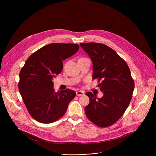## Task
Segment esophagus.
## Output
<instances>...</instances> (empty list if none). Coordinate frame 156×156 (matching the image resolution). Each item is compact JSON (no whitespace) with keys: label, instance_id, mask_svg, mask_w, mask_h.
Here are the masks:
<instances>
[{"label":"esophagus","instance_id":"34e87169","mask_svg":"<svg viewBox=\"0 0 156 156\" xmlns=\"http://www.w3.org/2000/svg\"><path fill=\"white\" fill-rule=\"evenodd\" d=\"M76 95H77L78 96H83V95H84V92L83 91H76Z\"/></svg>","mask_w":156,"mask_h":156}]
</instances>
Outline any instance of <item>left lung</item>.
I'll list each match as a JSON object with an SVG mask.
<instances>
[{
  "instance_id": "obj_1",
  "label": "left lung",
  "mask_w": 156,
  "mask_h": 156,
  "mask_svg": "<svg viewBox=\"0 0 156 156\" xmlns=\"http://www.w3.org/2000/svg\"><path fill=\"white\" fill-rule=\"evenodd\" d=\"M80 46L93 62V79H98L101 98L91 92L84 109L88 119L100 127H107L117 122L125 112L135 88L129 69L117 53L105 44L80 43Z\"/></svg>"
}]
</instances>
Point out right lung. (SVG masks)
<instances>
[{
	"mask_svg": "<svg viewBox=\"0 0 156 156\" xmlns=\"http://www.w3.org/2000/svg\"><path fill=\"white\" fill-rule=\"evenodd\" d=\"M76 44L52 43L34 52L20 72L18 90L31 117L42 123L54 122L66 112L76 93L55 92L53 78L61 73L62 61L79 49Z\"/></svg>",
	"mask_w": 156,
	"mask_h": 156,
	"instance_id": "right-lung-1",
	"label": "right lung"
}]
</instances>
